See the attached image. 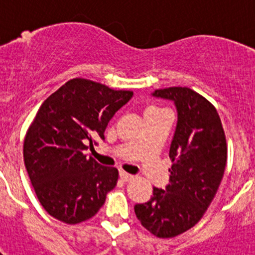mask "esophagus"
<instances>
[{
  "mask_svg": "<svg viewBox=\"0 0 255 255\" xmlns=\"http://www.w3.org/2000/svg\"><path fill=\"white\" fill-rule=\"evenodd\" d=\"M120 177H121V180H123V181H130V180L134 179V176H132V175L125 172V171H120Z\"/></svg>",
  "mask_w": 255,
  "mask_h": 255,
  "instance_id": "1",
  "label": "esophagus"
}]
</instances>
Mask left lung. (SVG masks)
<instances>
[{
    "instance_id": "obj_1",
    "label": "left lung",
    "mask_w": 255,
    "mask_h": 255,
    "mask_svg": "<svg viewBox=\"0 0 255 255\" xmlns=\"http://www.w3.org/2000/svg\"><path fill=\"white\" fill-rule=\"evenodd\" d=\"M175 102L177 126L170 147L172 166L166 190L153 188L149 202L136 204L141 226L157 238H175L203 217L224 177L227 144L216 107L186 87L157 89Z\"/></svg>"
}]
</instances>
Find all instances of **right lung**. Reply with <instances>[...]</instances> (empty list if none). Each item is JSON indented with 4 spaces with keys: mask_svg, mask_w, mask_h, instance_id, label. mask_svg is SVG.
I'll return each mask as SVG.
<instances>
[{
    "mask_svg": "<svg viewBox=\"0 0 255 255\" xmlns=\"http://www.w3.org/2000/svg\"><path fill=\"white\" fill-rule=\"evenodd\" d=\"M131 91L75 78L42 103L24 139V163L44 211L67 225L93 217L116 186L119 171L101 166L84 150L93 136L105 139L114 115Z\"/></svg>",
    "mask_w": 255,
    "mask_h": 255,
    "instance_id": "1",
    "label": "right lung"
}]
</instances>
